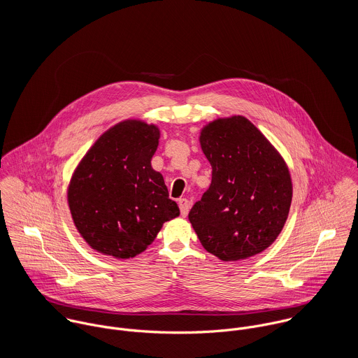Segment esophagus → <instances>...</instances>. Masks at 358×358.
<instances>
[{"mask_svg":"<svg viewBox=\"0 0 358 358\" xmlns=\"http://www.w3.org/2000/svg\"><path fill=\"white\" fill-rule=\"evenodd\" d=\"M178 204H179V208H180L182 216H186L189 213V209H190V203L186 199H180Z\"/></svg>","mask_w":358,"mask_h":358,"instance_id":"esophagus-1","label":"esophagus"}]
</instances>
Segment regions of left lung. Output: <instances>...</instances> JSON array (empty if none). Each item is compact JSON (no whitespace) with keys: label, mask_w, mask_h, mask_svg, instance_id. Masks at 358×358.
Segmentation results:
<instances>
[{"label":"left lung","mask_w":358,"mask_h":358,"mask_svg":"<svg viewBox=\"0 0 358 358\" xmlns=\"http://www.w3.org/2000/svg\"><path fill=\"white\" fill-rule=\"evenodd\" d=\"M200 146L212 182L189 213L205 250L237 262L268 248L281 233L292 201V179L278 150L244 115L203 127Z\"/></svg>","instance_id":"8db88e82"}]
</instances>
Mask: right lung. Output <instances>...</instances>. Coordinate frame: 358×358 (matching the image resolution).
Returning a JSON list of instances; mask_svg holds the SVG:
<instances>
[{
  "mask_svg": "<svg viewBox=\"0 0 358 358\" xmlns=\"http://www.w3.org/2000/svg\"><path fill=\"white\" fill-rule=\"evenodd\" d=\"M159 128L125 120L102 134L76 166L67 204L73 223L96 252L118 260L152 244L162 224L179 216L152 158Z\"/></svg>",
  "mask_w": 358,
  "mask_h": 358,
  "instance_id": "add662e5",
  "label": "right lung"
}]
</instances>
